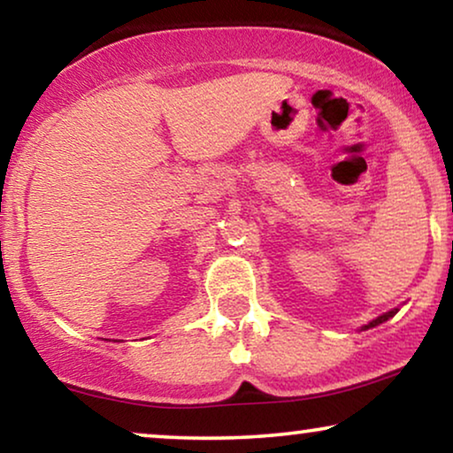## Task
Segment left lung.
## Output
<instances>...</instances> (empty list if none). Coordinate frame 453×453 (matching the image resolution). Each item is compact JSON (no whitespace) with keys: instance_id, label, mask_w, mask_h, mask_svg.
<instances>
[{"instance_id":"1","label":"left lung","mask_w":453,"mask_h":453,"mask_svg":"<svg viewBox=\"0 0 453 453\" xmlns=\"http://www.w3.org/2000/svg\"><path fill=\"white\" fill-rule=\"evenodd\" d=\"M398 313V309H392V311H388V313H383V315H380V318L377 319H373L371 321V324H367L365 326V330H369V327H375V326H380V324H383V321H388L389 318H394V315Z\"/></svg>"}]
</instances>
